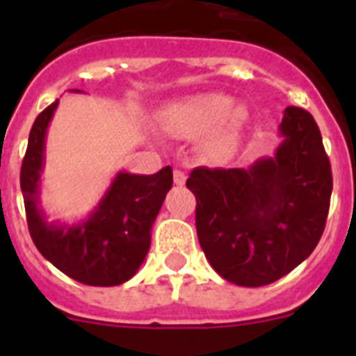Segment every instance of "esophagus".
<instances>
[{
	"mask_svg": "<svg viewBox=\"0 0 356 356\" xmlns=\"http://www.w3.org/2000/svg\"><path fill=\"white\" fill-rule=\"evenodd\" d=\"M172 180H175V185L181 187V185H185L187 176H185V172L180 171V169H175V172H172Z\"/></svg>",
	"mask_w": 356,
	"mask_h": 356,
	"instance_id": "1",
	"label": "esophagus"
}]
</instances>
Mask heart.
<instances>
[{
    "label": "heart",
    "instance_id": "obj_1",
    "mask_svg": "<svg viewBox=\"0 0 356 356\" xmlns=\"http://www.w3.org/2000/svg\"><path fill=\"white\" fill-rule=\"evenodd\" d=\"M246 108L226 94H197L175 102L160 114V127L176 139H197L210 134L209 151L222 155L244 127Z\"/></svg>",
    "mask_w": 356,
    "mask_h": 356
}]
</instances>
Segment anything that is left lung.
I'll return each instance as SVG.
<instances>
[{"mask_svg": "<svg viewBox=\"0 0 356 356\" xmlns=\"http://www.w3.org/2000/svg\"><path fill=\"white\" fill-rule=\"evenodd\" d=\"M282 143L250 168H196V229L213 271L241 287H262L289 275L325 232L332 169L307 110L287 106Z\"/></svg>", "mask_w": 356, "mask_h": 356, "instance_id": "left-lung-1", "label": "left lung"}]
</instances>
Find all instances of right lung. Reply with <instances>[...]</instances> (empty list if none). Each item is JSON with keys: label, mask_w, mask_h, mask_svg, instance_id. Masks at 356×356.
Here are the masks:
<instances>
[{"label": "right lung", "mask_w": 356, "mask_h": 356, "mask_svg": "<svg viewBox=\"0 0 356 356\" xmlns=\"http://www.w3.org/2000/svg\"><path fill=\"white\" fill-rule=\"evenodd\" d=\"M56 106L58 99L33 122L21 168L28 229L44 259L69 278L94 287L121 285L139 271L149 251L151 228L172 187V169L168 165L155 175L119 171L83 219L49 221L40 207V176L46 162V135Z\"/></svg>", "instance_id": "1"}]
</instances>
